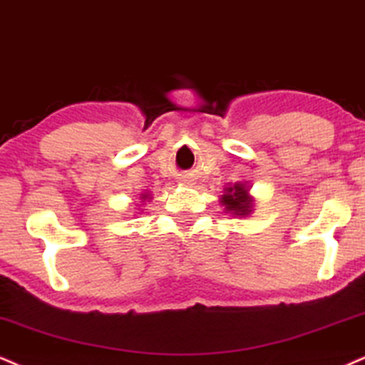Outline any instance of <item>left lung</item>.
I'll use <instances>...</instances> for the list:
<instances>
[{
  "label": "left lung",
  "mask_w": 365,
  "mask_h": 365,
  "mask_svg": "<svg viewBox=\"0 0 365 365\" xmlns=\"http://www.w3.org/2000/svg\"><path fill=\"white\" fill-rule=\"evenodd\" d=\"M220 205L223 211L230 217H250L255 208V197L250 195V186L247 182L238 181L235 184H228L223 187V195L220 196Z\"/></svg>",
  "instance_id": "obj_1"
}]
</instances>
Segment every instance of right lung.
<instances>
[{
	"instance_id": "right-lung-1",
	"label": "right lung",
	"mask_w": 365,
	"mask_h": 365,
	"mask_svg": "<svg viewBox=\"0 0 365 365\" xmlns=\"http://www.w3.org/2000/svg\"><path fill=\"white\" fill-rule=\"evenodd\" d=\"M150 200H152L150 191H143V192H140V201H142V203H145V201H150ZM137 215H138V211H137Z\"/></svg>"
}]
</instances>
